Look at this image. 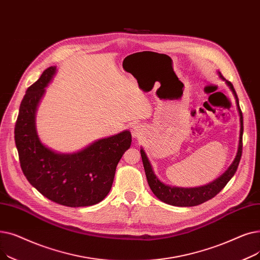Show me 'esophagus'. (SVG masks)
Listing matches in <instances>:
<instances>
[{"label":"esophagus","mask_w":260,"mask_h":260,"mask_svg":"<svg viewBox=\"0 0 260 260\" xmlns=\"http://www.w3.org/2000/svg\"><path fill=\"white\" fill-rule=\"evenodd\" d=\"M143 128L140 126V125H133V127H132V129H131V133H132V137L133 138H135V139H138V138H140L141 135L143 134Z\"/></svg>","instance_id":"1"}]
</instances>
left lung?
Segmentation results:
<instances>
[{
	"instance_id": "left-lung-1",
	"label": "left lung",
	"mask_w": 260,
	"mask_h": 260,
	"mask_svg": "<svg viewBox=\"0 0 260 260\" xmlns=\"http://www.w3.org/2000/svg\"><path fill=\"white\" fill-rule=\"evenodd\" d=\"M218 76L222 80L225 81L226 85L232 91L235 100H236V106L240 116V134H239V144H238V150H237L236 156H235L233 163L231 164V166L228 168V170L224 172V174L221 175L215 181L208 183L206 185H203V186L185 188V187L170 186V185H167L160 180H158V178L154 174L149 158H148L145 150L142 148L141 155H142L148 184H149L150 189L152 190L154 196L158 200L163 201L164 203L175 205V206H196V205L202 204L208 201L209 199H212V198H214L217 193H219L222 189H223L225 185L228 184V182L233 178L235 172H236L238 168L241 153H242V133H243L242 112L239 107V101H238L236 91H235L233 84L222 76L220 72H218Z\"/></svg>"
}]
</instances>
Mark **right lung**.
Segmentation results:
<instances>
[{
  "instance_id": "1",
  "label": "right lung",
  "mask_w": 260,
  "mask_h": 260,
  "mask_svg": "<svg viewBox=\"0 0 260 260\" xmlns=\"http://www.w3.org/2000/svg\"><path fill=\"white\" fill-rule=\"evenodd\" d=\"M56 71V67L46 69L27 89L20 105L15 141L21 168L47 199L70 207L91 206L103 201L112 187L116 166L131 146V133L125 130L74 153L46 147L37 132L36 113Z\"/></svg>"
}]
</instances>
